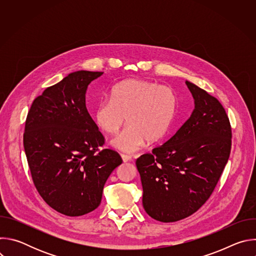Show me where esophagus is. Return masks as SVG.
Masks as SVG:
<instances>
[{
	"mask_svg": "<svg viewBox=\"0 0 256 256\" xmlns=\"http://www.w3.org/2000/svg\"><path fill=\"white\" fill-rule=\"evenodd\" d=\"M122 161H124V163H126V162H130V161L132 160V157H130V156H128V155L122 154Z\"/></svg>",
	"mask_w": 256,
	"mask_h": 256,
	"instance_id": "esophagus-1",
	"label": "esophagus"
}]
</instances>
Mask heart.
<instances>
[{
	"label": "heart",
	"instance_id": "1",
	"mask_svg": "<svg viewBox=\"0 0 256 256\" xmlns=\"http://www.w3.org/2000/svg\"><path fill=\"white\" fill-rule=\"evenodd\" d=\"M176 102L171 88L132 79L114 86L110 99L98 102L93 118L108 134H116L128 120V126L110 144L122 152L134 153L147 140L156 142L165 136L174 118Z\"/></svg>",
	"mask_w": 256,
	"mask_h": 256
}]
</instances>
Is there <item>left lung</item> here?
Returning a JSON list of instances; mask_svg holds the SVG:
<instances>
[{
    "instance_id": "left-lung-1",
    "label": "left lung",
    "mask_w": 256,
    "mask_h": 256,
    "mask_svg": "<svg viewBox=\"0 0 256 256\" xmlns=\"http://www.w3.org/2000/svg\"><path fill=\"white\" fill-rule=\"evenodd\" d=\"M194 100L190 118L166 142L136 159L142 206L169 223L196 212L210 196L228 162L231 126L222 104L186 81Z\"/></svg>"
}]
</instances>
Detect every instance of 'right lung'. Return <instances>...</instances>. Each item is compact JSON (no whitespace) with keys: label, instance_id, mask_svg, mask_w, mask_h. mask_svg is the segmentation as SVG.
<instances>
[{"label":"right lung","instance_id":"1","mask_svg":"<svg viewBox=\"0 0 256 256\" xmlns=\"http://www.w3.org/2000/svg\"><path fill=\"white\" fill-rule=\"evenodd\" d=\"M103 72L77 70L35 98L25 122L24 150L34 186L56 212L79 216L101 202L105 182L122 163L99 147L104 138L86 108L89 84Z\"/></svg>","mask_w":256,"mask_h":256}]
</instances>
